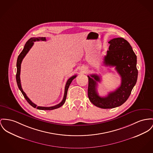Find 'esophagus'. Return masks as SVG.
I'll list each match as a JSON object with an SVG mask.
<instances>
[{"instance_id": "esophagus-1", "label": "esophagus", "mask_w": 153, "mask_h": 153, "mask_svg": "<svg viewBox=\"0 0 153 153\" xmlns=\"http://www.w3.org/2000/svg\"><path fill=\"white\" fill-rule=\"evenodd\" d=\"M83 70V71H84V70H83V69H82V70Z\"/></svg>"}]
</instances>
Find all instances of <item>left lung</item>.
<instances>
[{"mask_svg":"<svg viewBox=\"0 0 153 153\" xmlns=\"http://www.w3.org/2000/svg\"><path fill=\"white\" fill-rule=\"evenodd\" d=\"M107 55L104 56L105 66L115 67L121 78V84L115 91L110 92L106 97H100L97 91V82L100 78L96 74L88 76V97L92 104L101 108H113L121 105L129 98L137 79L136 68L137 57L129 43L122 38H114Z\"/></svg>","mask_w":153,"mask_h":153,"instance_id":"obj_1","label":"left lung"}]
</instances>
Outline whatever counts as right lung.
Returning a JSON list of instances; mask_svg holds the SVG:
<instances>
[{
    "mask_svg": "<svg viewBox=\"0 0 153 153\" xmlns=\"http://www.w3.org/2000/svg\"><path fill=\"white\" fill-rule=\"evenodd\" d=\"M40 41H46V38L45 37L31 38L28 41L26 42L22 51L21 52L20 54H19V56L18 57V59H17V61L16 81H17V85H18V87H19V89L20 90L21 92L22 93V94H23V96L25 97V99H26V100L31 105V106H32L34 108H36L38 110H54V109H56V108H58L60 107L61 106H62L64 104V102H65V100H66V97H67V92H68V88H69L71 83L72 81V80L76 77V75H75L72 76L71 78H70L68 79V81H67L65 86V91H64V97H63L62 100L59 104H57V105H56L54 106H52V107H40V106H37L35 104H34L33 102H31V100L27 97V96L26 95L25 93L23 91V90H22V89L21 88L20 81L21 64V62H22L23 59L24 58V57L26 56V54L28 53V52L31 49L32 46H33V45L34 43V42Z\"/></svg>",
    "mask_w": 153,
    "mask_h": 153,
    "instance_id": "obj_1",
    "label": "right lung"
}]
</instances>
